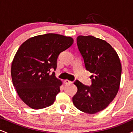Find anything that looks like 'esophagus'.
<instances>
[{"mask_svg":"<svg viewBox=\"0 0 133 133\" xmlns=\"http://www.w3.org/2000/svg\"><path fill=\"white\" fill-rule=\"evenodd\" d=\"M64 82L65 84H70L72 83V82L71 81H69V80H68V79H65V80H64Z\"/></svg>","mask_w":133,"mask_h":133,"instance_id":"obj_1","label":"esophagus"}]
</instances>
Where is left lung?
Instances as JSON below:
<instances>
[{"label":"left lung","mask_w":133,"mask_h":133,"mask_svg":"<svg viewBox=\"0 0 133 133\" xmlns=\"http://www.w3.org/2000/svg\"><path fill=\"white\" fill-rule=\"evenodd\" d=\"M78 49L86 70L92 73L91 86L78 80L74 82L77 91L72 102L79 110L95 114L104 110L116 96L119 88L121 64L113 47L103 39L92 36H79Z\"/></svg>","instance_id":"obj_1"}]
</instances>
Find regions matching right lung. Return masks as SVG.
Here are the masks:
<instances>
[{
    "mask_svg": "<svg viewBox=\"0 0 133 133\" xmlns=\"http://www.w3.org/2000/svg\"><path fill=\"white\" fill-rule=\"evenodd\" d=\"M73 42L71 37L49 33L30 37L18 49L11 65L12 80L20 98L32 109L54 103L62 82L51 71L57 68L59 54Z\"/></svg>",
    "mask_w": 133,
    "mask_h": 133,
    "instance_id": "right-lung-1",
    "label": "right lung"
}]
</instances>
